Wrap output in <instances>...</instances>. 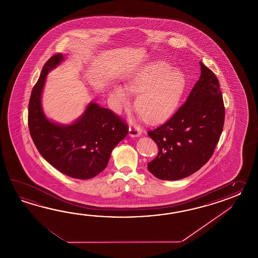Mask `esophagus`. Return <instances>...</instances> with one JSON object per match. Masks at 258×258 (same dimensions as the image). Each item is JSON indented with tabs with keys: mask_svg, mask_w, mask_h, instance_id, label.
<instances>
[{
	"mask_svg": "<svg viewBox=\"0 0 258 258\" xmlns=\"http://www.w3.org/2000/svg\"><path fill=\"white\" fill-rule=\"evenodd\" d=\"M142 131L139 127L130 126L129 127V136L131 137H138L141 136Z\"/></svg>",
	"mask_w": 258,
	"mask_h": 258,
	"instance_id": "esophagus-1",
	"label": "esophagus"
}]
</instances>
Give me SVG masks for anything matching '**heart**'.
I'll return each mask as SVG.
<instances>
[{
  "label": "heart",
  "instance_id": "b5f03b06",
  "mask_svg": "<svg viewBox=\"0 0 258 258\" xmlns=\"http://www.w3.org/2000/svg\"><path fill=\"white\" fill-rule=\"evenodd\" d=\"M186 88L182 72L172 69L164 61H154L144 66L127 81L125 88L114 85L110 98L116 107L130 102L129 94L137 95L135 106L148 121L167 119L175 111Z\"/></svg>",
  "mask_w": 258,
  "mask_h": 258
}]
</instances>
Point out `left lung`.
<instances>
[{
	"label": "left lung",
	"mask_w": 258,
	"mask_h": 258,
	"mask_svg": "<svg viewBox=\"0 0 258 258\" xmlns=\"http://www.w3.org/2000/svg\"><path fill=\"white\" fill-rule=\"evenodd\" d=\"M201 76L185 103L162 125L148 132L159 154L148 164L155 177L176 181L201 169L213 155L223 130L225 108L219 80L200 61Z\"/></svg>",
	"instance_id": "1"
}]
</instances>
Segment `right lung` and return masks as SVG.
<instances>
[{
    "label": "right lung",
    "instance_id": "right-lung-1",
    "mask_svg": "<svg viewBox=\"0 0 258 258\" xmlns=\"http://www.w3.org/2000/svg\"><path fill=\"white\" fill-rule=\"evenodd\" d=\"M55 54L44 64L28 104V127L36 148L49 164L76 179H91L107 167L113 148L126 137L127 125L111 110L89 102L82 115L60 124L45 115L41 96L49 72L64 60Z\"/></svg>",
    "mask_w": 258,
    "mask_h": 258
}]
</instances>
